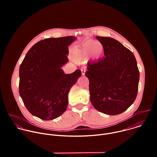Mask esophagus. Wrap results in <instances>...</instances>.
<instances>
[{
  "instance_id": "obj_1",
  "label": "esophagus",
  "mask_w": 157,
  "mask_h": 157,
  "mask_svg": "<svg viewBox=\"0 0 157 157\" xmlns=\"http://www.w3.org/2000/svg\"><path fill=\"white\" fill-rule=\"evenodd\" d=\"M81 72H82V75H84L85 73H86V69H81Z\"/></svg>"
}]
</instances>
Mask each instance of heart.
I'll use <instances>...</instances> for the list:
<instances>
[{
    "instance_id": "1",
    "label": "heart",
    "mask_w": 157,
    "mask_h": 157,
    "mask_svg": "<svg viewBox=\"0 0 157 157\" xmlns=\"http://www.w3.org/2000/svg\"><path fill=\"white\" fill-rule=\"evenodd\" d=\"M102 50L103 47L100 43L91 40H87L75 50V59L78 62L86 61L91 53L93 56L98 58L101 54Z\"/></svg>"
}]
</instances>
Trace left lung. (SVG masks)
Listing matches in <instances>:
<instances>
[{"label":"left lung","mask_w":157,"mask_h":157,"mask_svg":"<svg viewBox=\"0 0 157 157\" xmlns=\"http://www.w3.org/2000/svg\"><path fill=\"white\" fill-rule=\"evenodd\" d=\"M96 38L102 44L104 56L87 67L85 75L89 81L90 100L101 113L118 115L136 99L140 78L137 61L133 53L117 40Z\"/></svg>","instance_id":"obj_1"}]
</instances>
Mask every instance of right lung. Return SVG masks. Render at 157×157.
Returning <instances> with one entry per match:
<instances>
[{
  "instance_id": "obj_1",
  "label": "right lung",
  "mask_w": 157,
  "mask_h": 157,
  "mask_svg": "<svg viewBox=\"0 0 157 157\" xmlns=\"http://www.w3.org/2000/svg\"><path fill=\"white\" fill-rule=\"evenodd\" d=\"M73 36L42 40L29 50L19 69V94L27 109L44 121L63 114L68 93L81 76L80 70L64 74L61 67L68 61Z\"/></svg>"
}]
</instances>
